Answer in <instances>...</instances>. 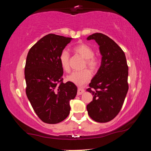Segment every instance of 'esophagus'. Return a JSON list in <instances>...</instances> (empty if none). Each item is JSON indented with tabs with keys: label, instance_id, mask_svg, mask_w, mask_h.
I'll return each mask as SVG.
<instances>
[{
	"label": "esophagus",
	"instance_id": "1",
	"mask_svg": "<svg viewBox=\"0 0 151 151\" xmlns=\"http://www.w3.org/2000/svg\"><path fill=\"white\" fill-rule=\"evenodd\" d=\"M85 89H83L82 88H78V91H77V94H78V95H81V94H83L84 93H85Z\"/></svg>",
	"mask_w": 151,
	"mask_h": 151
}]
</instances>
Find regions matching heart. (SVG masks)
Masks as SVG:
<instances>
[{
	"label": "heart",
	"instance_id": "obj_1",
	"mask_svg": "<svg viewBox=\"0 0 151 151\" xmlns=\"http://www.w3.org/2000/svg\"><path fill=\"white\" fill-rule=\"evenodd\" d=\"M76 54L81 56L85 59L84 68L87 66L92 71H95L99 67V60L94 55V50L90 46L86 44H79L73 48ZM59 62L63 69L68 72L70 70V55L66 50H63L59 56ZM92 74L88 69L73 72L66 77V80L76 85L83 86L90 81Z\"/></svg>",
	"mask_w": 151,
	"mask_h": 151
}]
</instances>
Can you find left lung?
Wrapping results in <instances>:
<instances>
[{"label":"left lung","mask_w":151,"mask_h":151,"mask_svg":"<svg viewBox=\"0 0 151 151\" xmlns=\"http://www.w3.org/2000/svg\"><path fill=\"white\" fill-rule=\"evenodd\" d=\"M87 40H94L99 45L102 59L100 68L86 89L93 95L86 109L94 121L106 122L119 114L124 103L129 90V67L123 50L111 38L94 33Z\"/></svg>","instance_id":"left-lung-1"}]
</instances>
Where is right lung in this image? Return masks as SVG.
<instances>
[{"mask_svg": "<svg viewBox=\"0 0 151 151\" xmlns=\"http://www.w3.org/2000/svg\"><path fill=\"white\" fill-rule=\"evenodd\" d=\"M72 38L48 34L28 52L24 68L26 94L36 114L45 123L57 124L68 116L77 87L64 83L59 56Z\"/></svg>", "mask_w": 151, "mask_h": 151, "instance_id": "1", "label": "right lung"}]
</instances>
